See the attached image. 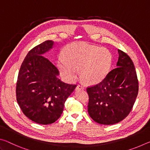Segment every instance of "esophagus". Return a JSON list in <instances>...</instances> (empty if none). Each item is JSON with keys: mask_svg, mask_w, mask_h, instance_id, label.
I'll return each instance as SVG.
<instances>
[{"mask_svg": "<svg viewBox=\"0 0 150 150\" xmlns=\"http://www.w3.org/2000/svg\"><path fill=\"white\" fill-rule=\"evenodd\" d=\"M75 89L77 91V90H83V89H84V87H83V86L81 85H79L77 86V87H76Z\"/></svg>", "mask_w": 150, "mask_h": 150, "instance_id": "esophagus-1", "label": "esophagus"}]
</instances>
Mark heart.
Returning <instances> with one entry per match:
<instances>
[{"label":"heart","mask_w":150,"mask_h":150,"mask_svg":"<svg viewBox=\"0 0 150 150\" xmlns=\"http://www.w3.org/2000/svg\"><path fill=\"white\" fill-rule=\"evenodd\" d=\"M112 54L106 48L75 42L68 45L58 58L57 65L61 74L68 81H73L80 70L81 78L85 83L96 85L107 75L112 63Z\"/></svg>","instance_id":"obj_1"}]
</instances>
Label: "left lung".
<instances>
[{"instance_id": "obj_1", "label": "left lung", "mask_w": 150, "mask_h": 150, "mask_svg": "<svg viewBox=\"0 0 150 150\" xmlns=\"http://www.w3.org/2000/svg\"><path fill=\"white\" fill-rule=\"evenodd\" d=\"M115 69L98 85L87 88L88 112L100 124L112 125L124 120L131 111L138 93V81L130 57L118 50Z\"/></svg>"}]
</instances>
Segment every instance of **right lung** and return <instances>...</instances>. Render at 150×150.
Segmentation results:
<instances>
[{
	"instance_id": "add662e5",
	"label": "right lung",
	"mask_w": 150,
	"mask_h": 150,
	"mask_svg": "<svg viewBox=\"0 0 150 150\" xmlns=\"http://www.w3.org/2000/svg\"><path fill=\"white\" fill-rule=\"evenodd\" d=\"M54 44L47 40L28 53L16 83V100L22 111L33 122L44 125L60 117L65 100L76 87L59 79L57 67L43 56Z\"/></svg>"
}]
</instances>
